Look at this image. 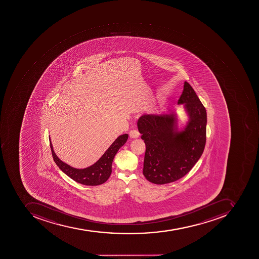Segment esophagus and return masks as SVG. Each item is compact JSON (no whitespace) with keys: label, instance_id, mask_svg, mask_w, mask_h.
<instances>
[{"label":"esophagus","instance_id":"esophagus-1","mask_svg":"<svg viewBox=\"0 0 259 259\" xmlns=\"http://www.w3.org/2000/svg\"><path fill=\"white\" fill-rule=\"evenodd\" d=\"M129 136H130L132 139H137V138L139 137L140 134H139V132L138 131L132 130L129 132Z\"/></svg>","mask_w":259,"mask_h":259}]
</instances>
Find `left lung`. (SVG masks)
Instances as JSON below:
<instances>
[{"label": "left lung", "instance_id": "8db88e82", "mask_svg": "<svg viewBox=\"0 0 259 259\" xmlns=\"http://www.w3.org/2000/svg\"><path fill=\"white\" fill-rule=\"evenodd\" d=\"M178 105H184L188 118L180 129L177 111L144 114L138 120V129L146 144L143 175L153 184H168L182 178L205 148L206 110L188 82H184Z\"/></svg>", "mask_w": 259, "mask_h": 259}]
</instances>
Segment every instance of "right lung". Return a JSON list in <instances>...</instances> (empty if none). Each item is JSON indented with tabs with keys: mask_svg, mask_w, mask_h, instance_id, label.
Listing matches in <instances>:
<instances>
[{
	"mask_svg": "<svg viewBox=\"0 0 259 259\" xmlns=\"http://www.w3.org/2000/svg\"><path fill=\"white\" fill-rule=\"evenodd\" d=\"M127 139V134L119 136L95 164L85 168H74L61 161V159L56 155L51 140H50V143L54 161L63 172L65 173L68 177L79 184L88 186H97L104 184L110 177L112 172V164L115 155L119 149L126 143Z\"/></svg>",
	"mask_w": 259,
	"mask_h": 259,
	"instance_id": "right-lung-1",
	"label": "right lung"
}]
</instances>
